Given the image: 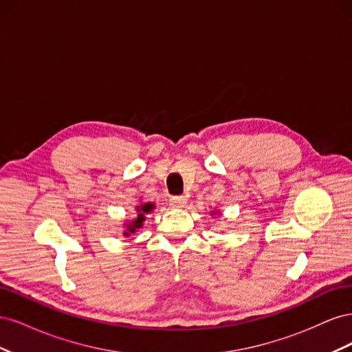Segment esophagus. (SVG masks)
I'll return each mask as SVG.
<instances>
[{"instance_id": "obj_1", "label": "esophagus", "mask_w": 352, "mask_h": 352, "mask_svg": "<svg viewBox=\"0 0 352 352\" xmlns=\"http://www.w3.org/2000/svg\"><path fill=\"white\" fill-rule=\"evenodd\" d=\"M186 202H188V198L184 195L170 198V206H172L173 208H182L186 206Z\"/></svg>"}]
</instances>
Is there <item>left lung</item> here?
<instances>
[{
    "label": "left lung",
    "mask_w": 352,
    "mask_h": 352,
    "mask_svg": "<svg viewBox=\"0 0 352 352\" xmlns=\"http://www.w3.org/2000/svg\"><path fill=\"white\" fill-rule=\"evenodd\" d=\"M214 214H216V212H214Z\"/></svg>",
    "instance_id": "1"
}]
</instances>
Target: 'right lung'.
Wrapping results in <instances>:
<instances>
[{"label":"right lung","instance_id":"right-lung-1","mask_svg":"<svg viewBox=\"0 0 352 352\" xmlns=\"http://www.w3.org/2000/svg\"><path fill=\"white\" fill-rule=\"evenodd\" d=\"M153 208H154L153 202H145V204H142V206H140V207H136L138 216H136L132 221L126 223V225H124V226H126V230L123 232V235H124V236H131V233H135L136 229L142 228V223H144V220H145V214H146V212H150Z\"/></svg>","mask_w":352,"mask_h":352}]
</instances>
